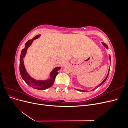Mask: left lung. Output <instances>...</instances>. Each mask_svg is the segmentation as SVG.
Here are the masks:
<instances>
[{"instance_id":"left-lung-1","label":"left lung","mask_w":128,"mask_h":128,"mask_svg":"<svg viewBox=\"0 0 128 128\" xmlns=\"http://www.w3.org/2000/svg\"><path fill=\"white\" fill-rule=\"evenodd\" d=\"M102 45L104 46V47H105L107 49H108V46L105 44V43H104V42H102ZM109 59H110V55L109 54ZM110 68H109V69H108V73H107V76L106 77V78H104V80L102 81V82L101 83H100L99 85H98L97 86H96L94 88H98L99 86H101L102 85V84H104V82H105V81L106 80H107V77H108V75H109V72H110ZM76 89V88H75ZM76 90H78V91H80V92H87L88 91L87 90H80V89H76Z\"/></svg>"}]
</instances>
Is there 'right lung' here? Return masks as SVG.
Segmentation results:
<instances>
[{
  "instance_id": "add662e5",
  "label": "right lung",
  "mask_w": 128,
  "mask_h": 128,
  "mask_svg": "<svg viewBox=\"0 0 128 128\" xmlns=\"http://www.w3.org/2000/svg\"><path fill=\"white\" fill-rule=\"evenodd\" d=\"M40 36V34H38L32 40H29L25 44V48L22 49L20 58V72L22 79L24 82L28 85L29 86L34 88L38 89V90H43L46 88L51 87L54 82L56 77L58 74V70L60 69L61 67H56L52 69V70L50 74V77L47 80H36L31 76L28 72L26 71L24 64V58L27 52L28 48L32 44V42L34 40L38 39Z\"/></svg>"
}]
</instances>
